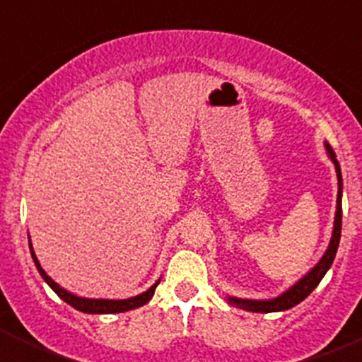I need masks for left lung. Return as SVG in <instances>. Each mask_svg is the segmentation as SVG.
Returning a JSON list of instances; mask_svg holds the SVG:
<instances>
[{"label": "left lung", "instance_id": "obj_1", "mask_svg": "<svg viewBox=\"0 0 362 362\" xmlns=\"http://www.w3.org/2000/svg\"><path fill=\"white\" fill-rule=\"evenodd\" d=\"M325 148L328 158L332 159L335 166V174H337V206H335V217H334V232H332V239L328 243V248L319 259V263L300 277L297 283H293L288 290H284L281 296L274 297V299H243V297H232L228 296L226 300L230 305L238 306V308L246 310V312H257V313H272V312H284V310L293 308L299 305L300 300H305L313 290L317 288V284L325 277V274L330 270L332 263H334L335 254H337L339 241H341V225H343V175H341V166H339L335 152L328 143L325 141Z\"/></svg>", "mask_w": 362, "mask_h": 362}]
</instances>
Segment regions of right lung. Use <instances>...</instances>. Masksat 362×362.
<instances>
[{
	"instance_id": "right-lung-1",
	"label": "right lung",
	"mask_w": 362,
	"mask_h": 362,
	"mask_svg": "<svg viewBox=\"0 0 362 362\" xmlns=\"http://www.w3.org/2000/svg\"><path fill=\"white\" fill-rule=\"evenodd\" d=\"M28 246H30V255L32 259H34V264H36L37 272H40V276L43 277L45 283L49 284L50 288H52L57 296L62 297L66 305H70L72 308L79 310V312L83 313H121V312H129V310H134V308H139V306L146 305V303L152 299L153 292H156V286L159 284V279H158L148 290H146V292L139 293V296L129 297V299H90V297L74 296V293L69 292V290L62 288V286H59L52 277L47 276V272L41 268L40 261H37L36 254H34V248H32L30 235H28Z\"/></svg>"
}]
</instances>
